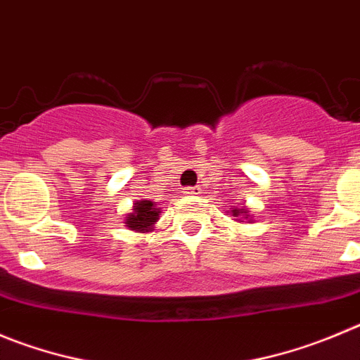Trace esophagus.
Instances as JSON below:
<instances>
[{"label": "esophagus", "mask_w": 360, "mask_h": 360, "mask_svg": "<svg viewBox=\"0 0 360 360\" xmlns=\"http://www.w3.org/2000/svg\"><path fill=\"white\" fill-rule=\"evenodd\" d=\"M200 186H186L184 188V193H186V195H199L200 193Z\"/></svg>", "instance_id": "obj_1"}]
</instances>
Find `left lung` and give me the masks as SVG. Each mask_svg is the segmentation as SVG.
I'll return each mask as SVG.
<instances>
[{
  "mask_svg": "<svg viewBox=\"0 0 360 360\" xmlns=\"http://www.w3.org/2000/svg\"><path fill=\"white\" fill-rule=\"evenodd\" d=\"M231 213H233V217H238L240 218V221H243V220H248L250 221V214H248V210L247 207H231Z\"/></svg>",
  "mask_w": 360,
  "mask_h": 360,
  "instance_id": "left-lung-1",
  "label": "left lung"
}]
</instances>
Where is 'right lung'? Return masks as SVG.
<instances>
[{
    "label": "right lung",
    "instance_id": "1",
    "mask_svg": "<svg viewBox=\"0 0 360 360\" xmlns=\"http://www.w3.org/2000/svg\"><path fill=\"white\" fill-rule=\"evenodd\" d=\"M161 210L156 207V204L150 200H136L133 206V211L126 217V227L131 231H139V233H149L153 231V226L160 218Z\"/></svg>",
    "mask_w": 360,
    "mask_h": 360
}]
</instances>
